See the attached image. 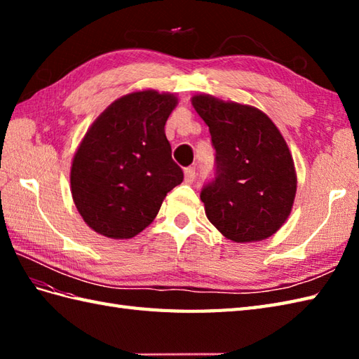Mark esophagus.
<instances>
[{"label":"esophagus","mask_w":359,"mask_h":359,"mask_svg":"<svg viewBox=\"0 0 359 359\" xmlns=\"http://www.w3.org/2000/svg\"><path fill=\"white\" fill-rule=\"evenodd\" d=\"M196 180V170L193 166H188L185 168V182L187 184H193Z\"/></svg>","instance_id":"esophagus-1"}]
</instances>
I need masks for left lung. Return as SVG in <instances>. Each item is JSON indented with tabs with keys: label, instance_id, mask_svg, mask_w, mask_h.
<instances>
[{
	"label": "left lung",
	"instance_id": "1",
	"mask_svg": "<svg viewBox=\"0 0 359 359\" xmlns=\"http://www.w3.org/2000/svg\"><path fill=\"white\" fill-rule=\"evenodd\" d=\"M216 149L215 174L201 199L210 222L234 242L270 238L285 222L296 194V172L284 137L256 108L193 97Z\"/></svg>",
	"mask_w": 359,
	"mask_h": 359
}]
</instances>
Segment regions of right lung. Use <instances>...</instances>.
<instances>
[{"instance_id": "1", "label": "right lung", "mask_w": 359, "mask_h": 359, "mask_svg": "<svg viewBox=\"0 0 359 359\" xmlns=\"http://www.w3.org/2000/svg\"><path fill=\"white\" fill-rule=\"evenodd\" d=\"M177 98L156 90L114 102L89 128L71 170L81 217L106 238L129 239L147 228L165 196L184 180L165 123Z\"/></svg>"}]
</instances>
